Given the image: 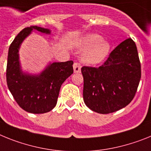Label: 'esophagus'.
Segmentation results:
<instances>
[{"instance_id": "1", "label": "esophagus", "mask_w": 151, "mask_h": 151, "mask_svg": "<svg viewBox=\"0 0 151 151\" xmlns=\"http://www.w3.org/2000/svg\"><path fill=\"white\" fill-rule=\"evenodd\" d=\"M81 65L78 62H75L74 64V70L75 73H79L81 72Z\"/></svg>"}]
</instances>
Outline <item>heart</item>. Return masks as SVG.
I'll return each mask as SVG.
<instances>
[{"label":"heart","instance_id":"obj_1","mask_svg":"<svg viewBox=\"0 0 151 151\" xmlns=\"http://www.w3.org/2000/svg\"><path fill=\"white\" fill-rule=\"evenodd\" d=\"M101 39V36L96 34H88L81 38L79 47L81 49H86L83 55L85 62L96 64L108 55L110 50L109 43Z\"/></svg>","mask_w":151,"mask_h":151}]
</instances>
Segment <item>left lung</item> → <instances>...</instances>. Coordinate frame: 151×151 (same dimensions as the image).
I'll return each mask as SVG.
<instances>
[{"label":"left lung","instance_id":"1","mask_svg":"<svg viewBox=\"0 0 151 151\" xmlns=\"http://www.w3.org/2000/svg\"><path fill=\"white\" fill-rule=\"evenodd\" d=\"M83 96L85 104L100 114L124 108L135 96L141 77L137 46L127 39L115 47L101 66H83Z\"/></svg>","mask_w":151,"mask_h":151}]
</instances>
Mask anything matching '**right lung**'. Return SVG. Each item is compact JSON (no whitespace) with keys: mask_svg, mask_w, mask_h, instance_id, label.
Segmentation results:
<instances>
[{"mask_svg":"<svg viewBox=\"0 0 151 151\" xmlns=\"http://www.w3.org/2000/svg\"><path fill=\"white\" fill-rule=\"evenodd\" d=\"M32 29L44 33L50 30L37 26L24 28L10 44L7 56L6 83L14 99L21 108L34 114L45 113L56 106L61 86L73 72V61L55 62L39 76L23 74L19 69V45Z\"/></svg>","mask_w":151,"mask_h":151,"instance_id":"right-lung-1","label":"right lung"}]
</instances>
